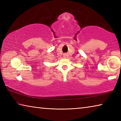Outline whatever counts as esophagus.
Segmentation results:
<instances>
[{"label": "esophagus", "instance_id": "1", "mask_svg": "<svg viewBox=\"0 0 121 121\" xmlns=\"http://www.w3.org/2000/svg\"><path fill=\"white\" fill-rule=\"evenodd\" d=\"M67 56H68V54H67L66 53H65V54H63V56H64V58H67Z\"/></svg>", "mask_w": 121, "mask_h": 121}]
</instances>
